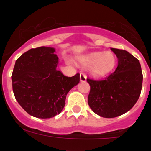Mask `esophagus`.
<instances>
[{"label": "esophagus", "instance_id": "obj_1", "mask_svg": "<svg viewBox=\"0 0 151 151\" xmlns=\"http://www.w3.org/2000/svg\"><path fill=\"white\" fill-rule=\"evenodd\" d=\"M80 81H86V76L84 73H80Z\"/></svg>", "mask_w": 151, "mask_h": 151}]
</instances>
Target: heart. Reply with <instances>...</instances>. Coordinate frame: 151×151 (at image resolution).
<instances>
[{"mask_svg": "<svg viewBox=\"0 0 151 151\" xmlns=\"http://www.w3.org/2000/svg\"><path fill=\"white\" fill-rule=\"evenodd\" d=\"M77 63L88 71L93 77H104L111 72L116 64V58L111 52H96L77 56Z\"/></svg>", "mask_w": 151, "mask_h": 151, "instance_id": "obj_1", "label": "heart"}]
</instances>
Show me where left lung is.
Listing matches in <instances>:
<instances>
[{"mask_svg": "<svg viewBox=\"0 0 151 151\" xmlns=\"http://www.w3.org/2000/svg\"><path fill=\"white\" fill-rule=\"evenodd\" d=\"M111 50L118 58L114 72L101 80L86 79L90 85L89 107L104 118L117 117L129 111L141 95L143 83L139 60L126 50Z\"/></svg>", "mask_w": 151, "mask_h": 151, "instance_id": "left-lung-1", "label": "left lung"}]
</instances>
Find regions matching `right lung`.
I'll list each match as a JSON object with an SVG mask.
<instances>
[{
  "label": "right lung",
  "instance_id": "obj_1",
  "mask_svg": "<svg viewBox=\"0 0 151 151\" xmlns=\"http://www.w3.org/2000/svg\"><path fill=\"white\" fill-rule=\"evenodd\" d=\"M55 49L40 47L23 53L15 62L12 74L15 97L32 116L50 119L61 113L67 93L79 82V74L66 77L57 70Z\"/></svg>",
  "mask_w": 151,
  "mask_h": 151
}]
</instances>
